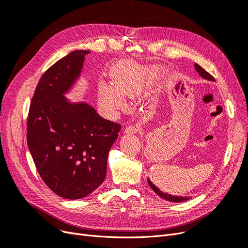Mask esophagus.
Here are the masks:
<instances>
[{
  "mask_svg": "<svg viewBox=\"0 0 248 248\" xmlns=\"http://www.w3.org/2000/svg\"><path fill=\"white\" fill-rule=\"evenodd\" d=\"M124 131H125V133H138V132L141 131V128L139 125H129L126 127Z\"/></svg>",
  "mask_w": 248,
  "mask_h": 248,
  "instance_id": "obj_1",
  "label": "esophagus"
}]
</instances>
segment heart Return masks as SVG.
I'll return each mask as SVG.
<instances>
[{
    "label": "heart",
    "mask_w": 248,
    "mask_h": 248,
    "mask_svg": "<svg viewBox=\"0 0 248 248\" xmlns=\"http://www.w3.org/2000/svg\"><path fill=\"white\" fill-rule=\"evenodd\" d=\"M156 71V69L141 68L133 64L118 67L112 72L114 84L107 81L99 84V99L102 107L109 111L122 109L125 106L124 96L139 95Z\"/></svg>",
    "instance_id": "heart-1"
}]
</instances>
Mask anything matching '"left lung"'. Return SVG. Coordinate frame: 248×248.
I'll return each mask as SVG.
<instances>
[{"mask_svg": "<svg viewBox=\"0 0 248 248\" xmlns=\"http://www.w3.org/2000/svg\"><path fill=\"white\" fill-rule=\"evenodd\" d=\"M194 67H196L197 71L200 73V76H201L202 78H206V79H210V80H215L214 78L211 76V74H210L209 72H207L205 69H202L200 65L194 64ZM148 183H149L150 186H151V188H152L157 194H158V196H159L160 198H162V199H164V200L170 201V202H184V201L188 200V197H187V198H184V197H175V196H171V194H168V193L162 192L161 190H159L158 188H157V187H156L151 181H150V180H148Z\"/></svg>", "mask_w": 248, "mask_h": 248, "instance_id": "1", "label": "left lung"}]
</instances>
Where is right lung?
Masks as SVG:
<instances>
[{
    "mask_svg": "<svg viewBox=\"0 0 248 248\" xmlns=\"http://www.w3.org/2000/svg\"><path fill=\"white\" fill-rule=\"evenodd\" d=\"M89 50H74L42 74L30 104L27 141L43 182L68 200L87 197L106 179L109 149L121 125L63 93L79 76Z\"/></svg>",
    "mask_w": 248,
    "mask_h": 248,
    "instance_id": "add662e5",
    "label": "right lung"
}]
</instances>
